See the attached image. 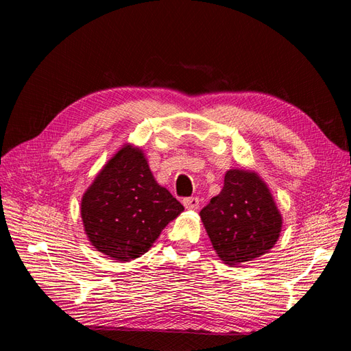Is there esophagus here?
Segmentation results:
<instances>
[{
  "instance_id": "obj_1",
  "label": "esophagus",
  "mask_w": 351,
  "mask_h": 351,
  "mask_svg": "<svg viewBox=\"0 0 351 351\" xmlns=\"http://www.w3.org/2000/svg\"><path fill=\"white\" fill-rule=\"evenodd\" d=\"M183 205L186 206V209L196 210L199 208V199L197 197H184Z\"/></svg>"
}]
</instances>
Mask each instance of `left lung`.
<instances>
[{
	"instance_id": "8db88e82",
	"label": "left lung",
	"mask_w": 351,
	"mask_h": 351,
	"mask_svg": "<svg viewBox=\"0 0 351 351\" xmlns=\"http://www.w3.org/2000/svg\"><path fill=\"white\" fill-rule=\"evenodd\" d=\"M212 247L228 267L256 259L277 243L282 218L263 180L230 169L221 193L200 210Z\"/></svg>"
}]
</instances>
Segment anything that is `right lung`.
Listing matches in <instances>:
<instances>
[{"label": "right lung", "instance_id": "add662e5", "mask_svg": "<svg viewBox=\"0 0 351 351\" xmlns=\"http://www.w3.org/2000/svg\"><path fill=\"white\" fill-rule=\"evenodd\" d=\"M183 205L159 186L142 149L124 145L84 192L80 215L98 252L120 262L145 254Z\"/></svg>", "mask_w": 351, "mask_h": 351}]
</instances>
